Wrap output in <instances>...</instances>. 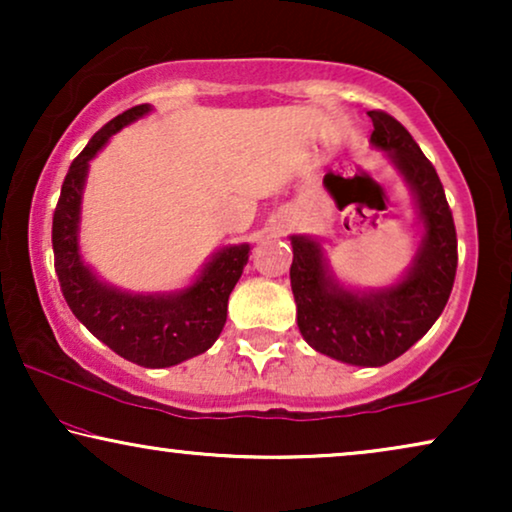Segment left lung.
I'll list each match as a JSON object with an SVG mask.
<instances>
[{
  "mask_svg": "<svg viewBox=\"0 0 512 512\" xmlns=\"http://www.w3.org/2000/svg\"><path fill=\"white\" fill-rule=\"evenodd\" d=\"M373 142L391 153L410 181L424 221L415 265L401 284L356 296L326 277L321 249L307 237H291V289L298 328L317 352L352 366H384L415 345L436 324L457 275V230L436 167L415 139L387 111H368Z\"/></svg>",
  "mask_w": 512,
  "mask_h": 512,
  "instance_id": "left-lung-1",
  "label": "left lung"
}]
</instances>
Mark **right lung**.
Here are the masks:
<instances>
[{
  "label": "right lung",
  "instance_id": "add662e5",
  "mask_svg": "<svg viewBox=\"0 0 512 512\" xmlns=\"http://www.w3.org/2000/svg\"><path fill=\"white\" fill-rule=\"evenodd\" d=\"M149 111L137 104L100 128L72 160L53 212L55 275L74 317L118 356L144 368H167L207 352L226 324L228 296L249 261V244L226 247L214 256L191 289L172 296H132L109 289L81 263L79 207L88 160L107 139Z\"/></svg>",
  "mask_w": 512,
  "mask_h": 512
}]
</instances>
